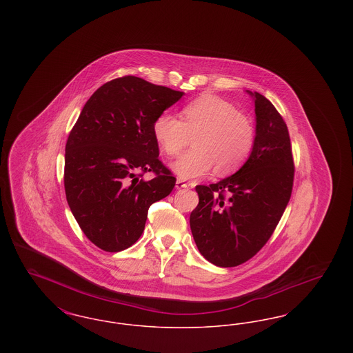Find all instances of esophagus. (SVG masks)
Listing matches in <instances>:
<instances>
[{
    "label": "esophagus",
    "instance_id": "esophagus-1",
    "mask_svg": "<svg viewBox=\"0 0 353 353\" xmlns=\"http://www.w3.org/2000/svg\"><path fill=\"white\" fill-rule=\"evenodd\" d=\"M188 186H189V184H186L183 180H177L176 181V189H184V188H188Z\"/></svg>",
    "mask_w": 353,
    "mask_h": 353
}]
</instances>
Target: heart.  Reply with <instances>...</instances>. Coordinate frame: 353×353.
<instances>
[{
  "label": "heart",
  "instance_id": "heart-1",
  "mask_svg": "<svg viewBox=\"0 0 353 353\" xmlns=\"http://www.w3.org/2000/svg\"><path fill=\"white\" fill-rule=\"evenodd\" d=\"M180 117L161 114L152 127L160 150L170 157L180 154L193 136V148L170 165L180 179L202 177L213 167L217 174L226 176L250 157L255 145V125L233 103L203 94L188 103Z\"/></svg>",
  "mask_w": 353,
  "mask_h": 353
}]
</instances>
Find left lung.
Returning <instances> with one entry per match:
<instances>
[{
  "instance_id": "left-lung-1",
  "label": "left lung",
  "mask_w": 353,
  "mask_h": 353,
  "mask_svg": "<svg viewBox=\"0 0 353 353\" xmlns=\"http://www.w3.org/2000/svg\"><path fill=\"white\" fill-rule=\"evenodd\" d=\"M255 145L248 161L217 184L197 185L200 202L190 213V230L206 261L234 268L252 258L274 233L290 201L294 160L285 120L259 92Z\"/></svg>"
}]
</instances>
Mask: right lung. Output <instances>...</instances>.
Returning a JSON list of instances; mask_svg holds the SVG:
<instances>
[{
    "label": "right lung",
    "instance_id": "1",
    "mask_svg": "<svg viewBox=\"0 0 353 353\" xmlns=\"http://www.w3.org/2000/svg\"><path fill=\"white\" fill-rule=\"evenodd\" d=\"M183 95L128 75L103 84L84 104L66 143L65 192L82 232L101 250L132 246L150 206L174 188L152 127ZM147 171L155 173L148 182Z\"/></svg>",
    "mask_w": 353,
    "mask_h": 353
}]
</instances>
